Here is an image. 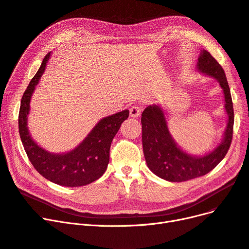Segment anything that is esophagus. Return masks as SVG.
Listing matches in <instances>:
<instances>
[{"label": "esophagus", "mask_w": 249, "mask_h": 249, "mask_svg": "<svg viewBox=\"0 0 249 249\" xmlns=\"http://www.w3.org/2000/svg\"><path fill=\"white\" fill-rule=\"evenodd\" d=\"M141 110H142L141 107L133 106L129 108V115L132 118H137V117H140V115H141Z\"/></svg>", "instance_id": "34e87169"}]
</instances>
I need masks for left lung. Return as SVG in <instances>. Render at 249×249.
Masks as SVG:
<instances>
[{"label":"left lung","mask_w":249,"mask_h":249,"mask_svg":"<svg viewBox=\"0 0 249 249\" xmlns=\"http://www.w3.org/2000/svg\"><path fill=\"white\" fill-rule=\"evenodd\" d=\"M197 70L214 78L224 92L225 109L228 123L222 142L203 156L190 155L181 150L169 132L164 110L160 106H149L142 114V148L145 162L156 176L168 181H186L196 178L213 170L227 155L233 137L234 109L231 91L226 73L211 54L202 50Z\"/></svg>","instance_id":"8db88e82"}]
</instances>
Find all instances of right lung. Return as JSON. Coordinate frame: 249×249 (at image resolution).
Listing matches in <instances>:
<instances>
[{
  "mask_svg": "<svg viewBox=\"0 0 249 249\" xmlns=\"http://www.w3.org/2000/svg\"><path fill=\"white\" fill-rule=\"evenodd\" d=\"M50 54L43 59L39 71L30 82L21 98L18 128L25 153L35 169L48 180L63 187H81L98 179L107 170L109 162V148L120 126L129 116L124 109L103 118L75 149L62 154L46 151L36 143L30 134L27 117L31 98L43 75Z\"/></svg>",
  "mask_w": 249,
  "mask_h": 249,
  "instance_id": "obj_1",
  "label": "right lung"
}]
</instances>
